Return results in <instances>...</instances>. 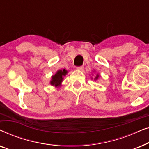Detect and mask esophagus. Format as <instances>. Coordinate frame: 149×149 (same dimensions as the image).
Wrapping results in <instances>:
<instances>
[{
    "instance_id": "esophagus-1",
    "label": "esophagus",
    "mask_w": 149,
    "mask_h": 149,
    "mask_svg": "<svg viewBox=\"0 0 149 149\" xmlns=\"http://www.w3.org/2000/svg\"><path fill=\"white\" fill-rule=\"evenodd\" d=\"M77 69L78 70H83V66H79V67H77Z\"/></svg>"
}]
</instances>
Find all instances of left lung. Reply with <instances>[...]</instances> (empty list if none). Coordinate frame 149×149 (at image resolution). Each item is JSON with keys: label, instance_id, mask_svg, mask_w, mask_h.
<instances>
[{"label": "left lung", "instance_id": "obj_1", "mask_svg": "<svg viewBox=\"0 0 149 149\" xmlns=\"http://www.w3.org/2000/svg\"><path fill=\"white\" fill-rule=\"evenodd\" d=\"M99 76H100V75H99L98 74H97L96 76L95 77V78H94V80H95V81H96L97 79H98V78H99Z\"/></svg>", "mask_w": 149, "mask_h": 149}]
</instances>
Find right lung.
Returning a JSON list of instances; mask_svg holds the SVG:
<instances>
[{
	"label": "right lung",
	"instance_id": "obj_1",
	"mask_svg": "<svg viewBox=\"0 0 149 149\" xmlns=\"http://www.w3.org/2000/svg\"><path fill=\"white\" fill-rule=\"evenodd\" d=\"M67 73H68V71L66 69L58 70L56 74L52 77L50 84L56 87H60L63 79H64V77L66 76Z\"/></svg>",
	"mask_w": 149,
	"mask_h": 149
}]
</instances>
